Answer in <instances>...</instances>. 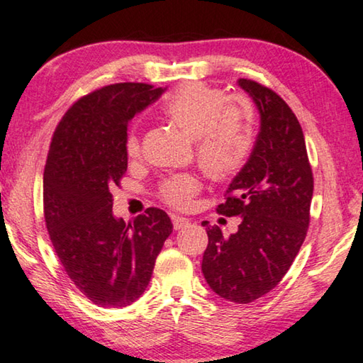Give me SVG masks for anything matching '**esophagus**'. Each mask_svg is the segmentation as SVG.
Here are the masks:
<instances>
[{"instance_id":"1","label":"esophagus","mask_w":363,"mask_h":363,"mask_svg":"<svg viewBox=\"0 0 363 363\" xmlns=\"http://www.w3.org/2000/svg\"><path fill=\"white\" fill-rule=\"evenodd\" d=\"M172 223H174L175 230H182L189 225V220L185 217H178V216H172Z\"/></svg>"}]
</instances>
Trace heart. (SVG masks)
Returning <instances> with one entry per match:
<instances>
[{
    "instance_id": "obj_1",
    "label": "heart",
    "mask_w": 363,
    "mask_h": 363,
    "mask_svg": "<svg viewBox=\"0 0 363 363\" xmlns=\"http://www.w3.org/2000/svg\"><path fill=\"white\" fill-rule=\"evenodd\" d=\"M162 116L194 138L196 160L213 182L223 183L241 174L255 147L254 114L245 101L227 99L220 88L188 82L170 94L160 108ZM125 152L136 157L141 140L128 130ZM201 189L199 178L180 174L164 180L159 196L175 209H186Z\"/></svg>"
}]
</instances>
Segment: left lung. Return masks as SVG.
Instances as JSON below:
<instances>
[{
  "instance_id": "8db88e82",
  "label": "left lung",
  "mask_w": 363,
  "mask_h": 363,
  "mask_svg": "<svg viewBox=\"0 0 363 363\" xmlns=\"http://www.w3.org/2000/svg\"><path fill=\"white\" fill-rule=\"evenodd\" d=\"M260 112L252 157L235 177L217 212L241 217L238 231L203 222L209 245L203 255L207 284L220 298L249 304L277 286L293 265L311 223L313 174L298 117L280 94L240 79Z\"/></svg>"
}]
</instances>
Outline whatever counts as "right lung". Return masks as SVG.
<instances>
[{
	"mask_svg": "<svg viewBox=\"0 0 363 363\" xmlns=\"http://www.w3.org/2000/svg\"><path fill=\"white\" fill-rule=\"evenodd\" d=\"M147 83H112L83 94L52 133L43 174V212L67 277L93 304L127 307L145 293L172 233L150 207L133 222L112 216V188L127 172L130 118L162 94Z\"/></svg>",
	"mask_w": 363,
	"mask_h": 363,
	"instance_id": "obj_1",
	"label": "right lung"
}]
</instances>
